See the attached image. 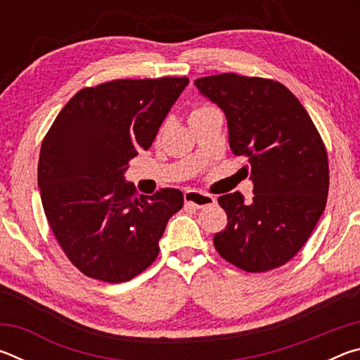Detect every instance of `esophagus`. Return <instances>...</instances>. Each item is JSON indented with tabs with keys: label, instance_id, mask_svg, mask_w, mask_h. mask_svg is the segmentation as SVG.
Masks as SVG:
<instances>
[{
	"label": "esophagus",
	"instance_id": "1",
	"mask_svg": "<svg viewBox=\"0 0 360 360\" xmlns=\"http://www.w3.org/2000/svg\"><path fill=\"white\" fill-rule=\"evenodd\" d=\"M184 200L187 205H192L195 208H205V206H211L216 203V198L212 195L198 192V191H186L184 192Z\"/></svg>",
	"mask_w": 360,
	"mask_h": 360
}]
</instances>
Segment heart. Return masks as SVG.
Wrapping results in <instances>:
<instances>
[{
  "instance_id": "b5f03b06",
  "label": "heart",
  "mask_w": 360,
  "mask_h": 360,
  "mask_svg": "<svg viewBox=\"0 0 360 360\" xmlns=\"http://www.w3.org/2000/svg\"><path fill=\"white\" fill-rule=\"evenodd\" d=\"M206 109H210V108H198V109H193L191 115H193V114H198V112H203V111H206Z\"/></svg>"
}]
</instances>
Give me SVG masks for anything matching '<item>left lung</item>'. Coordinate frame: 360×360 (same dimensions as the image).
I'll list each match as a JSON object with an SVG mask.
<instances>
[{
  "label": "left lung",
  "mask_w": 360,
  "mask_h": 360,
  "mask_svg": "<svg viewBox=\"0 0 360 360\" xmlns=\"http://www.w3.org/2000/svg\"><path fill=\"white\" fill-rule=\"evenodd\" d=\"M193 84L224 111L230 149L246 158L254 184L249 203L240 192L217 198L229 221L214 235L217 252L251 273L281 266L300 251L324 212V143L302 103L283 84L233 72Z\"/></svg>",
  "instance_id": "obj_1"
}]
</instances>
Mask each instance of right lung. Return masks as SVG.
<instances>
[{
    "label": "right lung",
    "instance_id": "right-lung-1",
    "mask_svg": "<svg viewBox=\"0 0 360 360\" xmlns=\"http://www.w3.org/2000/svg\"><path fill=\"white\" fill-rule=\"evenodd\" d=\"M187 77L120 79L79 90L41 146L38 187L49 225L89 278L130 281L158 255L184 205L178 188L138 195L129 162L148 150Z\"/></svg>",
    "mask_w": 360,
    "mask_h": 360
}]
</instances>
